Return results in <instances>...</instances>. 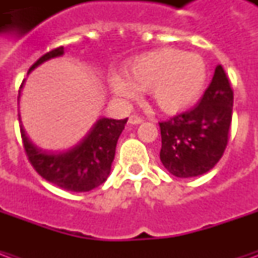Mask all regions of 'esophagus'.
Wrapping results in <instances>:
<instances>
[{
    "instance_id": "esophagus-1",
    "label": "esophagus",
    "mask_w": 258,
    "mask_h": 258,
    "mask_svg": "<svg viewBox=\"0 0 258 258\" xmlns=\"http://www.w3.org/2000/svg\"><path fill=\"white\" fill-rule=\"evenodd\" d=\"M144 121V118L140 117V116H135V114H131L128 117V123L130 124H141Z\"/></svg>"
}]
</instances>
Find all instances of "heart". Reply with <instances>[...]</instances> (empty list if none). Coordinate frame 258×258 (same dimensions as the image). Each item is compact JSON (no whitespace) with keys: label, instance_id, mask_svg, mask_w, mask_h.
Masks as SVG:
<instances>
[{"label":"heart","instance_id":"1","mask_svg":"<svg viewBox=\"0 0 258 258\" xmlns=\"http://www.w3.org/2000/svg\"><path fill=\"white\" fill-rule=\"evenodd\" d=\"M121 77L109 80L114 95L130 99L135 90L148 91L151 102L163 113L175 114L195 105L205 90V60L177 48H157L135 56Z\"/></svg>","mask_w":258,"mask_h":258}]
</instances>
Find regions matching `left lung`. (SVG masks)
Instances as JSON below:
<instances>
[{
  "label": "left lung",
  "instance_id": "1",
  "mask_svg": "<svg viewBox=\"0 0 258 258\" xmlns=\"http://www.w3.org/2000/svg\"><path fill=\"white\" fill-rule=\"evenodd\" d=\"M232 106L233 91L225 70L218 64L196 106L159 123L163 166L178 178L210 171L227 148Z\"/></svg>",
  "mask_w": 258,
  "mask_h": 258
}]
</instances>
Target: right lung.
Returning <instances> with one entry per match:
<instances>
[{
	"label": "right lung",
	"mask_w": 258,
	"mask_h": 258,
	"mask_svg": "<svg viewBox=\"0 0 258 258\" xmlns=\"http://www.w3.org/2000/svg\"><path fill=\"white\" fill-rule=\"evenodd\" d=\"M63 53V47L49 51L29 69V73L44 62L62 56ZM22 87L23 83L20 85V90ZM125 123L127 118L114 120L101 117L77 145L68 151L60 152L41 149L40 146L33 144V141L26 134L23 124H20V134L26 155L29 157L31 166L42 178L62 189L72 192H88L103 184L109 177L117 140L123 133Z\"/></svg>",
	"instance_id": "right-lung-1"
}]
</instances>
